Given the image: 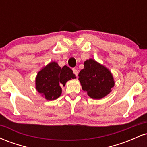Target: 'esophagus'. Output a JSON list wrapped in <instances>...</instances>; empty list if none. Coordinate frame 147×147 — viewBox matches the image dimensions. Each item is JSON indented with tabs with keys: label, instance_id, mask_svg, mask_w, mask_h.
<instances>
[{
	"label": "esophagus",
	"instance_id": "obj_1",
	"mask_svg": "<svg viewBox=\"0 0 147 147\" xmlns=\"http://www.w3.org/2000/svg\"><path fill=\"white\" fill-rule=\"evenodd\" d=\"M72 70H73V73L75 74V76H77V75H78V71L77 70V69L73 68V69H72Z\"/></svg>",
	"mask_w": 147,
	"mask_h": 147
}]
</instances>
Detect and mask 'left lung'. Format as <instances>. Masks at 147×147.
I'll return each instance as SVG.
<instances>
[{
    "instance_id": "obj_1",
    "label": "left lung",
    "mask_w": 147,
    "mask_h": 147,
    "mask_svg": "<svg viewBox=\"0 0 147 147\" xmlns=\"http://www.w3.org/2000/svg\"><path fill=\"white\" fill-rule=\"evenodd\" d=\"M79 77L83 90L92 99L104 97L115 84L111 72L93 59L84 62V68L79 72Z\"/></svg>"
}]
</instances>
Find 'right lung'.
<instances>
[{
	"mask_svg": "<svg viewBox=\"0 0 147 147\" xmlns=\"http://www.w3.org/2000/svg\"><path fill=\"white\" fill-rule=\"evenodd\" d=\"M75 75L69 67L61 68L56 62L50 63L38 72L36 78V88L48 100L56 99L61 94L62 86L67 81L75 79Z\"/></svg>",
	"mask_w": 147,
	"mask_h": 147,
	"instance_id": "1",
	"label": "right lung"
}]
</instances>
